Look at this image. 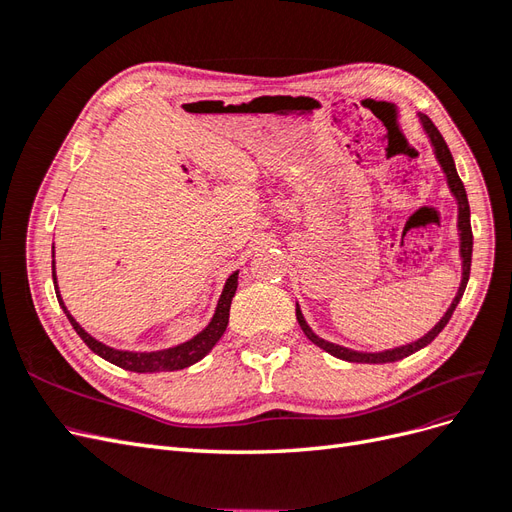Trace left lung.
Segmentation results:
<instances>
[{
  "mask_svg": "<svg viewBox=\"0 0 512 512\" xmlns=\"http://www.w3.org/2000/svg\"><path fill=\"white\" fill-rule=\"evenodd\" d=\"M421 121H423V128L427 132V136L431 138V145L433 149H436V158L438 162L442 164L444 173H446V181H448V188H451V192L455 194L457 203H459V237H461V260H463V280H461V286H459V292L457 297L453 299L451 307H448V312L442 316V320L433 327L425 337L416 339V342L408 344V346H399V348H393V350H384V352H354V350H348V348H342L337 344H331V342H324V339H320L318 335L312 333V329L307 327V322L303 320V314L301 309L297 305V320L301 324L303 333L307 335L309 342H314L318 348L327 350L329 354L337 356V359L342 361H348V363H395V361H401L406 359V356L418 352L421 348H425L427 344H431L433 339H436L442 329L448 324V320H451L453 312L457 303L461 301L463 292H466V286H468V280H470V265H472V226H470V205H468V194H466V188H463V183L457 175V168H455V162H453V156L451 151H448V145L442 138L440 130L433 126V121L427 117V115H421Z\"/></svg>",
  "mask_w": 512,
  "mask_h": 512,
  "instance_id": "8db88e82",
  "label": "left lung"
}]
</instances>
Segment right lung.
Segmentation results:
<instances>
[{"mask_svg":"<svg viewBox=\"0 0 512 512\" xmlns=\"http://www.w3.org/2000/svg\"><path fill=\"white\" fill-rule=\"evenodd\" d=\"M53 256H55V245H53ZM237 275L239 273H232L226 280L224 292H222V297L218 301V309H215V314H213L211 322L207 324V329L200 331L194 339H190V342H185V344L175 346V348H168V350H158V352H126V350H115V348L104 346L102 342H98V339H94L89 333H85L81 324L70 316L64 301H61V297H59L57 277H55V260H53V284H55V292H57V301H59L61 307H64V314L68 316L74 331L79 333V337L91 348V352H96L98 356H102L104 361L113 363L121 369L136 371V374H153V371L185 369V367L198 363L205 354H209V350L215 344H218V339L224 335V331L228 327L230 303H232V297H235V292H237Z\"/></svg>","mask_w":512,"mask_h":512,"instance_id":"add662e5","label":"right lung"}]
</instances>
